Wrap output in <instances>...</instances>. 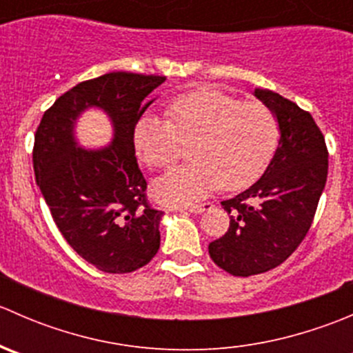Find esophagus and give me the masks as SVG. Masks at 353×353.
<instances>
[{"mask_svg":"<svg viewBox=\"0 0 353 353\" xmlns=\"http://www.w3.org/2000/svg\"><path fill=\"white\" fill-rule=\"evenodd\" d=\"M208 206H210V203H198V205H186V206H181V208L186 210V212H191V213H201V212H205Z\"/></svg>","mask_w":353,"mask_h":353,"instance_id":"esophagus-1","label":"esophagus"}]
</instances>
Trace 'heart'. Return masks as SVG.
Returning a JSON list of instances; mask_svg holds the SVG:
<instances>
[{"mask_svg": "<svg viewBox=\"0 0 353 353\" xmlns=\"http://www.w3.org/2000/svg\"><path fill=\"white\" fill-rule=\"evenodd\" d=\"M169 116L145 112L133 131L134 148L152 169H169L191 143L188 165L154 184L160 201L179 205L222 188L244 190L263 176L280 143L276 114L263 102H243L215 88L177 95Z\"/></svg>", "mask_w": 353, "mask_h": 353, "instance_id": "b5f03b06", "label": "heart"}]
</instances>
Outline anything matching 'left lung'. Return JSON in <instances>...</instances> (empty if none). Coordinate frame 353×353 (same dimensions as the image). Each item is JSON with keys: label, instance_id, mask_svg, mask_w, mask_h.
I'll use <instances>...</instances> for the list:
<instances>
[{"label": "left lung", "instance_id": "obj_1", "mask_svg": "<svg viewBox=\"0 0 353 353\" xmlns=\"http://www.w3.org/2000/svg\"><path fill=\"white\" fill-rule=\"evenodd\" d=\"M254 94L276 114L282 137L261 179L222 201L230 225L208 252L234 276L258 275L285 261L307 236L328 177V148L311 114L276 92Z\"/></svg>", "mask_w": 353, "mask_h": 353}]
</instances>
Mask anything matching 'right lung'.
Returning a JSON list of instances; mask_svg holds the SVG:
<instances>
[{"instance_id": "right-lung-1", "label": "right lung", "mask_w": 353, "mask_h": 353, "mask_svg": "<svg viewBox=\"0 0 353 353\" xmlns=\"http://www.w3.org/2000/svg\"><path fill=\"white\" fill-rule=\"evenodd\" d=\"M163 81L130 71L85 80L56 99L35 131V181L52 219L66 243L105 273L134 272L160 248L162 212L147 198L133 131L150 105L145 99ZM90 105L104 108L117 130L104 151H81L72 141V121Z\"/></svg>"}]
</instances>
